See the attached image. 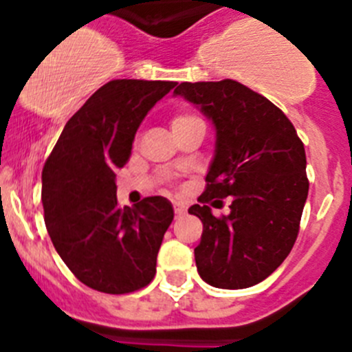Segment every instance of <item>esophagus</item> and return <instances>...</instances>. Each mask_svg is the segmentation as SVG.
Segmentation results:
<instances>
[{
  "instance_id": "34e87169",
  "label": "esophagus",
  "mask_w": 352,
  "mask_h": 352,
  "mask_svg": "<svg viewBox=\"0 0 352 352\" xmlns=\"http://www.w3.org/2000/svg\"><path fill=\"white\" fill-rule=\"evenodd\" d=\"M173 211H175V214H177V216H182V214H186L187 206L184 204V202L175 201V202H173Z\"/></svg>"
}]
</instances>
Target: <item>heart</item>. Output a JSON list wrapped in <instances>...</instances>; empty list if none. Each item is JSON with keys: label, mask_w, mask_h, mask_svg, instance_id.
<instances>
[{"label": "heart", "mask_w": 352, "mask_h": 352, "mask_svg": "<svg viewBox=\"0 0 352 352\" xmlns=\"http://www.w3.org/2000/svg\"><path fill=\"white\" fill-rule=\"evenodd\" d=\"M192 119H196V117H192V116H177L175 119H173L172 124H180V122H186V120H192Z\"/></svg>", "instance_id": "obj_1"}]
</instances>
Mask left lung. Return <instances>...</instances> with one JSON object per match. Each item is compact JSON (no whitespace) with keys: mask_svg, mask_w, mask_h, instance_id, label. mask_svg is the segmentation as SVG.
I'll return each instance as SVG.
<instances>
[{"mask_svg":"<svg viewBox=\"0 0 352 352\" xmlns=\"http://www.w3.org/2000/svg\"><path fill=\"white\" fill-rule=\"evenodd\" d=\"M173 97L196 105L216 131L208 186L189 208L202 221L199 276L221 289L257 285L296 242L308 197L303 143L281 110L235 80L186 81ZM225 197H232L230 214L216 219L207 202Z\"/></svg>","mask_w":352,"mask_h":352,"instance_id":"obj_1","label":"left lung"}]
</instances>
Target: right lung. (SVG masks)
Instances as JSON below:
<instances>
[{
    "instance_id": "add662e5",
    "label": "right lung",
    "mask_w": 352,
    "mask_h": 352,
    "mask_svg": "<svg viewBox=\"0 0 352 352\" xmlns=\"http://www.w3.org/2000/svg\"><path fill=\"white\" fill-rule=\"evenodd\" d=\"M175 85L109 81L67 120L42 170L49 236L69 271L91 289L133 293L155 278L172 202L155 196L119 208L116 170L129 160L146 113Z\"/></svg>"
}]
</instances>
